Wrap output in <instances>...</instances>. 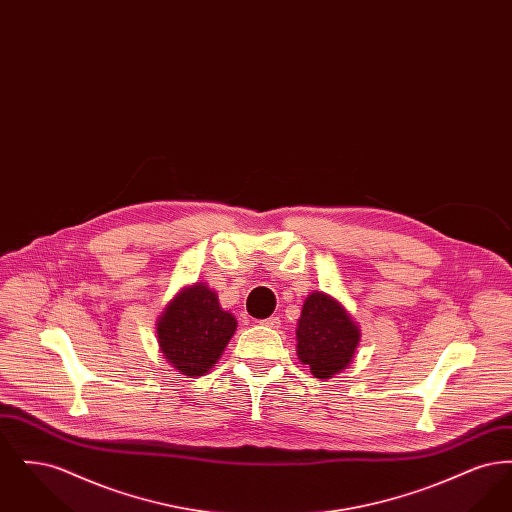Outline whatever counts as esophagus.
<instances>
[{
    "mask_svg": "<svg viewBox=\"0 0 512 512\" xmlns=\"http://www.w3.org/2000/svg\"><path fill=\"white\" fill-rule=\"evenodd\" d=\"M261 324H263V326H267V328H280V318L270 317L267 318V320H263Z\"/></svg>",
    "mask_w": 512,
    "mask_h": 512,
    "instance_id": "34e87169",
    "label": "esophagus"
}]
</instances>
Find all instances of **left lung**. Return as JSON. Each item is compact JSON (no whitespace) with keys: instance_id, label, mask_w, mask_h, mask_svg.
<instances>
[{"instance_id":"obj_1","label":"left lung","mask_w":512,"mask_h":512,"mask_svg":"<svg viewBox=\"0 0 512 512\" xmlns=\"http://www.w3.org/2000/svg\"><path fill=\"white\" fill-rule=\"evenodd\" d=\"M359 328L336 299L315 292L303 303L297 324V355L320 378H332L351 363Z\"/></svg>"}]
</instances>
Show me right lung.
<instances>
[{"mask_svg": "<svg viewBox=\"0 0 512 512\" xmlns=\"http://www.w3.org/2000/svg\"><path fill=\"white\" fill-rule=\"evenodd\" d=\"M236 326L217 295L205 284H195L172 299L157 322V334L165 359L180 374L194 378L217 365Z\"/></svg>", "mask_w": 512, "mask_h": 512, "instance_id": "add662e5", "label": "right lung"}]
</instances>
